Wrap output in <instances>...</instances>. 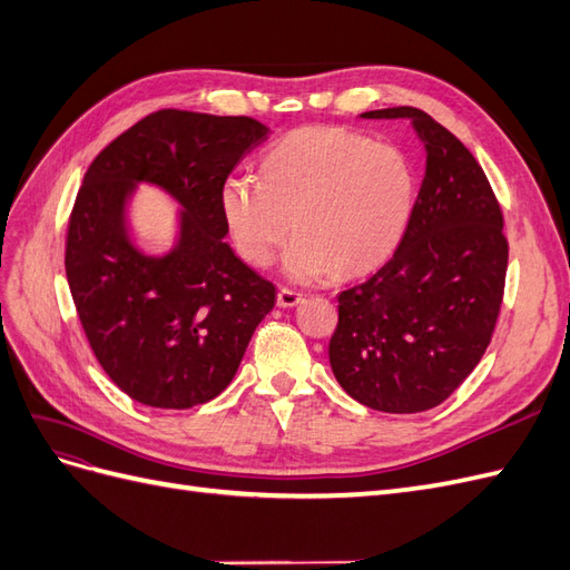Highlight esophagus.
<instances>
[{
  "instance_id": "34e87169",
  "label": "esophagus",
  "mask_w": 570,
  "mask_h": 570,
  "mask_svg": "<svg viewBox=\"0 0 570 570\" xmlns=\"http://www.w3.org/2000/svg\"><path fill=\"white\" fill-rule=\"evenodd\" d=\"M299 302H304L302 292L289 289V287H281V289H278V306L287 308V306H297Z\"/></svg>"
}]
</instances>
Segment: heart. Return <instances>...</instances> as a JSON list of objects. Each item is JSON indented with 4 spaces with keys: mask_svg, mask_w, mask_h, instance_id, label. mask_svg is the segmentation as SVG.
I'll return each instance as SVG.
<instances>
[{
    "mask_svg": "<svg viewBox=\"0 0 570 570\" xmlns=\"http://www.w3.org/2000/svg\"><path fill=\"white\" fill-rule=\"evenodd\" d=\"M416 202L406 154L344 128H299L262 159V180L235 174L220 187V212L237 252L268 266L289 228L285 252L295 281L383 264L400 245Z\"/></svg>",
    "mask_w": 570,
    "mask_h": 570,
    "instance_id": "obj_1",
    "label": "heart"
}]
</instances>
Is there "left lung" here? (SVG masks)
<instances>
[{"mask_svg": "<svg viewBox=\"0 0 570 570\" xmlns=\"http://www.w3.org/2000/svg\"><path fill=\"white\" fill-rule=\"evenodd\" d=\"M361 116L411 118L425 178L390 262L340 292L327 354L356 402L419 413L442 404L492 340L509 264L504 216L485 170L435 118L413 107Z\"/></svg>", "mask_w": 570, "mask_h": 570, "instance_id": "obj_1", "label": "left lung"}]
</instances>
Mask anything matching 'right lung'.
<instances>
[{"label": "right lung", "mask_w": 570, "mask_h": 570, "mask_svg": "<svg viewBox=\"0 0 570 570\" xmlns=\"http://www.w3.org/2000/svg\"><path fill=\"white\" fill-rule=\"evenodd\" d=\"M249 116L161 109L97 154L68 218L66 278L90 347L130 400L189 409L233 381L247 344L275 304V287L223 237L220 187L266 140ZM137 181L184 206L179 247L147 257L125 230Z\"/></svg>", "instance_id": "1"}]
</instances>
